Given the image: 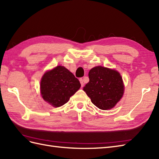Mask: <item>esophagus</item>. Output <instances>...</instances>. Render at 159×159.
<instances>
[{
	"label": "esophagus",
	"instance_id": "esophagus-1",
	"mask_svg": "<svg viewBox=\"0 0 159 159\" xmlns=\"http://www.w3.org/2000/svg\"><path fill=\"white\" fill-rule=\"evenodd\" d=\"M80 84H81V86H82V87H83L84 85V80H83L82 78H80Z\"/></svg>",
	"mask_w": 159,
	"mask_h": 159
}]
</instances>
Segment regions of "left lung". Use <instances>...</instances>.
<instances>
[{"mask_svg": "<svg viewBox=\"0 0 159 159\" xmlns=\"http://www.w3.org/2000/svg\"><path fill=\"white\" fill-rule=\"evenodd\" d=\"M88 76L90 81L83 90L92 102L102 110L113 108L124 93L120 73L114 69L97 66L90 69Z\"/></svg>", "mask_w": 159, "mask_h": 159, "instance_id": "8db88e82", "label": "left lung"}]
</instances>
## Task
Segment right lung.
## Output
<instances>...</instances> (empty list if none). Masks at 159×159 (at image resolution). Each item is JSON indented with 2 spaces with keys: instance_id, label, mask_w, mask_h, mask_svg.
<instances>
[{
  "instance_id": "obj_1",
  "label": "right lung",
  "mask_w": 159,
  "mask_h": 159,
  "mask_svg": "<svg viewBox=\"0 0 159 159\" xmlns=\"http://www.w3.org/2000/svg\"><path fill=\"white\" fill-rule=\"evenodd\" d=\"M81 86L80 81L63 66L46 71L40 82V92L46 102L55 107L67 103Z\"/></svg>"
}]
</instances>
